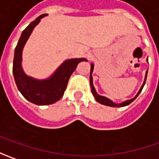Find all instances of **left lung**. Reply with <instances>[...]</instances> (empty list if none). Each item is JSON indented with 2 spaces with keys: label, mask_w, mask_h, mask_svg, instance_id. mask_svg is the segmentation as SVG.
<instances>
[{
  "label": "left lung",
  "mask_w": 159,
  "mask_h": 159,
  "mask_svg": "<svg viewBox=\"0 0 159 159\" xmlns=\"http://www.w3.org/2000/svg\"><path fill=\"white\" fill-rule=\"evenodd\" d=\"M147 62H148V59H147ZM93 70H94V64H91V69H90V87H91V90H92V94L93 95L95 96V100L98 102L99 103H101V104H103V105H106V106H111V107H124L126 106V105H128V104H130L132 102L134 101L135 100V98L137 97L139 94L142 92V90L143 89L144 85H145V82H146V79H147V74H148V70L146 71V74H145V78H144V81L143 83V85H142V87H141V89L140 90L138 91L137 95H135L134 98H132L130 100H126V101L123 102H121V103H116V102H114L111 100H110L109 98H107L105 96H102V95H100L97 94V92L95 91V87H94V84H93V77H92V73H93Z\"/></svg>",
  "instance_id": "1"
}]
</instances>
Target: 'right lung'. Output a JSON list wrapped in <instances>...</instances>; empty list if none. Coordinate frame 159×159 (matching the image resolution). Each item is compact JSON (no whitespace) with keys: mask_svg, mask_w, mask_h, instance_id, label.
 Returning a JSON list of instances; mask_svg holds the SVG:
<instances>
[{"mask_svg":"<svg viewBox=\"0 0 159 159\" xmlns=\"http://www.w3.org/2000/svg\"><path fill=\"white\" fill-rule=\"evenodd\" d=\"M47 14L38 16L25 28L15 48L13 61V75L18 90L29 102L37 105L52 104L61 99L66 89L70 75L79 63L88 61L86 58L67 59L50 77L45 80H37L25 73L22 67V53L24 47L35 26Z\"/></svg>","mask_w":159,"mask_h":159,"instance_id":"1","label":"right lung"}]
</instances>
